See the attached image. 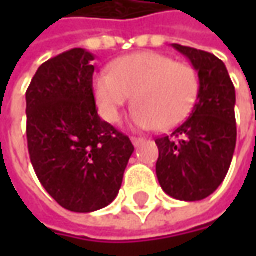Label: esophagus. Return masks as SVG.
I'll list each match as a JSON object with an SVG mask.
<instances>
[{"label":"esophagus","mask_w":256,"mask_h":256,"mask_svg":"<svg viewBox=\"0 0 256 256\" xmlns=\"http://www.w3.org/2000/svg\"><path fill=\"white\" fill-rule=\"evenodd\" d=\"M131 141H132V144L135 145V146H138L140 144L145 142V140H144V138H138V136H132V138H131Z\"/></svg>","instance_id":"34e87169"}]
</instances>
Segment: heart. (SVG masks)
<instances>
[{
  "label": "heart",
  "instance_id": "1",
  "mask_svg": "<svg viewBox=\"0 0 256 256\" xmlns=\"http://www.w3.org/2000/svg\"><path fill=\"white\" fill-rule=\"evenodd\" d=\"M200 92L196 70L160 52H138L120 58L112 72L95 78V98L108 122L121 120L122 108L132 100L134 124L141 130H168L192 111Z\"/></svg>",
  "mask_w": 256,
  "mask_h": 256
}]
</instances>
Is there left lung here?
Instances as JSON below:
<instances>
[{"instance_id": "left-lung-1", "label": "left lung", "mask_w": 256, "mask_h": 256, "mask_svg": "<svg viewBox=\"0 0 256 256\" xmlns=\"http://www.w3.org/2000/svg\"><path fill=\"white\" fill-rule=\"evenodd\" d=\"M198 71V100L174 132L155 140L156 176L165 194L180 201H201L216 191L231 166L236 145L235 86L220 58L172 44Z\"/></svg>"}]
</instances>
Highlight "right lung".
I'll return each instance as SVG.
<instances>
[{
	"label": "right lung",
	"mask_w": 256,
	"mask_h": 256,
	"mask_svg": "<svg viewBox=\"0 0 256 256\" xmlns=\"http://www.w3.org/2000/svg\"><path fill=\"white\" fill-rule=\"evenodd\" d=\"M94 55L74 48L38 68L26 90V141L31 164L62 208L94 212L116 198L131 140L100 118L91 65Z\"/></svg>",
	"instance_id": "add662e5"
}]
</instances>
